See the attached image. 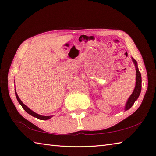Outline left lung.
<instances>
[{
	"label": "left lung",
	"mask_w": 156,
	"mask_h": 156,
	"mask_svg": "<svg viewBox=\"0 0 156 156\" xmlns=\"http://www.w3.org/2000/svg\"><path fill=\"white\" fill-rule=\"evenodd\" d=\"M132 60L133 61V63L136 65V87H135L134 91L132 93V94L131 95V96L128 99L126 105L125 107L126 110H128L130 109L131 106L133 105V103L135 101H136L137 99L139 97L140 93H141V73L139 71V69L137 68V61L134 59L133 58H132Z\"/></svg>",
	"instance_id": "left-lung-1"
}]
</instances>
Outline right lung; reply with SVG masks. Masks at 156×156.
<instances>
[{
  "instance_id": "obj_1",
  "label": "right lung",
  "mask_w": 156,
  "mask_h": 156,
  "mask_svg": "<svg viewBox=\"0 0 156 156\" xmlns=\"http://www.w3.org/2000/svg\"><path fill=\"white\" fill-rule=\"evenodd\" d=\"M15 95H16V99L17 100H18L19 103L20 104V105L22 106L23 108L25 109L26 111V112L28 113L29 114H30V115H32L34 117H37V118L39 119H41V120H47V119H50L51 117H52V116H43V115H39V114H37L36 113H34V112H33L32 110H30L28 107H27L24 103L21 101V100L20 99V98H19L18 95H17V93L16 92V90H15Z\"/></svg>"
}]
</instances>
